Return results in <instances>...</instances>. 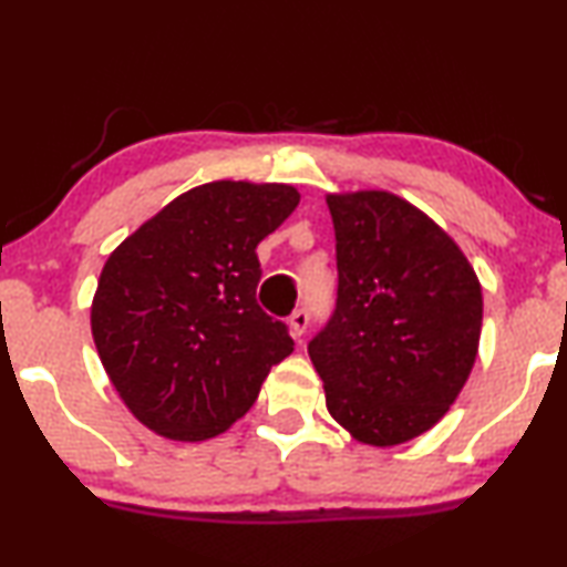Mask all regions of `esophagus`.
<instances>
[{
	"mask_svg": "<svg viewBox=\"0 0 567 567\" xmlns=\"http://www.w3.org/2000/svg\"><path fill=\"white\" fill-rule=\"evenodd\" d=\"M308 310H302V308H298V310H292V316L287 318V326H290V333L295 339H300L302 333H306V329H308Z\"/></svg>",
	"mask_w": 567,
	"mask_h": 567,
	"instance_id": "esophagus-1",
	"label": "esophagus"
}]
</instances>
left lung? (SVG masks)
<instances>
[{"label": "left lung", "instance_id": "obj_1", "mask_svg": "<svg viewBox=\"0 0 567 567\" xmlns=\"http://www.w3.org/2000/svg\"><path fill=\"white\" fill-rule=\"evenodd\" d=\"M339 298L308 344L326 409L357 442L429 432L470 378L483 326L475 269L424 210L385 189L326 195Z\"/></svg>", "mask_w": 567, "mask_h": 567}]
</instances>
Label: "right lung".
Listing matches in <instances>:
<instances>
[{"instance_id":"1","label":"right lung","mask_w":567,"mask_h":567,"mask_svg":"<svg viewBox=\"0 0 567 567\" xmlns=\"http://www.w3.org/2000/svg\"><path fill=\"white\" fill-rule=\"evenodd\" d=\"M298 203L292 185L207 182L107 257L92 339L121 401L151 432L177 442L223 434L292 352L287 326L257 306V246Z\"/></svg>"}]
</instances>
